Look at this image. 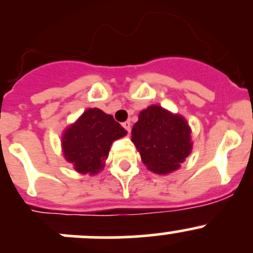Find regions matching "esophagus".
Wrapping results in <instances>:
<instances>
[{
  "mask_svg": "<svg viewBox=\"0 0 253 253\" xmlns=\"http://www.w3.org/2000/svg\"><path fill=\"white\" fill-rule=\"evenodd\" d=\"M122 126H124V128L126 129L127 133H129V132H131V122H129V121L122 122Z\"/></svg>",
  "mask_w": 253,
  "mask_h": 253,
  "instance_id": "1",
  "label": "esophagus"
}]
</instances>
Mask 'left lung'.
Masks as SVG:
<instances>
[{
    "instance_id": "obj_1",
    "label": "left lung",
    "mask_w": 253,
    "mask_h": 253,
    "mask_svg": "<svg viewBox=\"0 0 253 253\" xmlns=\"http://www.w3.org/2000/svg\"><path fill=\"white\" fill-rule=\"evenodd\" d=\"M191 129L183 117L162 106L152 105L141 111L132 128V142L142 162L157 174H168L180 167L192 148Z\"/></svg>"
}]
</instances>
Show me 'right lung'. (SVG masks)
<instances>
[{
	"instance_id": "add662e5",
	"label": "right lung",
	"mask_w": 253,
	"mask_h": 253,
	"mask_svg": "<svg viewBox=\"0 0 253 253\" xmlns=\"http://www.w3.org/2000/svg\"><path fill=\"white\" fill-rule=\"evenodd\" d=\"M126 134V129L111 115L100 109H89L62 138L65 158L82 174H96L104 167L112 142Z\"/></svg>"
}]
</instances>
